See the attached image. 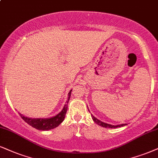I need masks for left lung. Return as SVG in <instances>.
Segmentation results:
<instances>
[{
  "label": "left lung",
  "instance_id": "1",
  "mask_svg": "<svg viewBox=\"0 0 158 158\" xmlns=\"http://www.w3.org/2000/svg\"><path fill=\"white\" fill-rule=\"evenodd\" d=\"M91 115V117H92V119L94 120V122L95 123H97V124H99L100 126H102L103 127H106V128H116V127H123L124 125H126V124H118V125H111V124H107V123H105V122H101L100 120L97 119L96 117H94V116H93L92 114Z\"/></svg>",
  "mask_w": 158,
  "mask_h": 158
}]
</instances>
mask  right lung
I'll use <instances>...</instances> for the list:
<instances>
[{"instance_id": "obj_1", "label": "right lung", "mask_w": 158, "mask_h": 158, "mask_svg": "<svg viewBox=\"0 0 158 158\" xmlns=\"http://www.w3.org/2000/svg\"><path fill=\"white\" fill-rule=\"evenodd\" d=\"M71 91H69V94H68V99L66 102V104L64 105V107L62 109V110L59 114L56 115L55 116L48 118H32L25 117L23 114H19L21 118L25 121L26 123H28L29 125H31L33 127L36 128V129L40 130H49L53 128L57 127L60 124L63 122L64 118H65V115L67 111V107L68 102H69L70 96H71Z\"/></svg>"}]
</instances>
